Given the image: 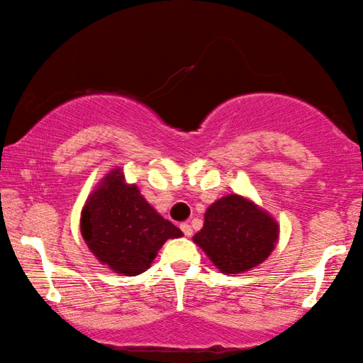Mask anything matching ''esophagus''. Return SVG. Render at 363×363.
Masks as SVG:
<instances>
[{"label": "esophagus", "instance_id": "obj_1", "mask_svg": "<svg viewBox=\"0 0 363 363\" xmlns=\"http://www.w3.org/2000/svg\"><path fill=\"white\" fill-rule=\"evenodd\" d=\"M181 230L184 232V235H186V237H190V235H192V233H194V230H192V225L187 224V223L181 224Z\"/></svg>", "mask_w": 363, "mask_h": 363}]
</instances>
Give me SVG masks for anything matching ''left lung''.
<instances>
[{
    "mask_svg": "<svg viewBox=\"0 0 363 363\" xmlns=\"http://www.w3.org/2000/svg\"><path fill=\"white\" fill-rule=\"evenodd\" d=\"M279 238V224L253 201L225 195L208 208L194 242L223 274H242L266 261Z\"/></svg>",
    "mask_w": 363,
    "mask_h": 363,
    "instance_id": "left-lung-1",
    "label": "left lung"
}]
</instances>
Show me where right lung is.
I'll use <instances>...</instances> for the list:
<instances>
[{"mask_svg":"<svg viewBox=\"0 0 363 363\" xmlns=\"http://www.w3.org/2000/svg\"><path fill=\"white\" fill-rule=\"evenodd\" d=\"M82 235L97 259L123 275L150 267L168 238L182 232L153 210L136 184H126L116 168L104 177L82 211Z\"/></svg>","mask_w":363,"mask_h":363,"instance_id":"1","label":"right lung"}]
</instances>
